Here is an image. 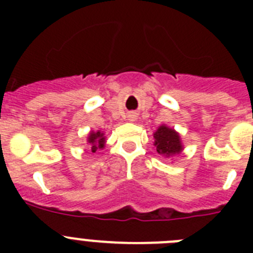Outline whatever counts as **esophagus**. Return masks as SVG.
Here are the masks:
<instances>
[{"instance_id":"34e87169","label":"esophagus","mask_w":253,"mask_h":253,"mask_svg":"<svg viewBox=\"0 0 253 253\" xmlns=\"http://www.w3.org/2000/svg\"><path fill=\"white\" fill-rule=\"evenodd\" d=\"M135 119H137V115H135V114H129V115H128L129 122H134Z\"/></svg>"}]
</instances>
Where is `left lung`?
Listing matches in <instances>:
<instances>
[{
  "mask_svg": "<svg viewBox=\"0 0 253 253\" xmlns=\"http://www.w3.org/2000/svg\"><path fill=\"white\" fill-rule=\"evenodd\" d=\"M153 138L156 151L162 157H172L182 151V143H181L178 133L166 125H161L160 128L154 131Z\"/></svg>",
  "mask_w": 253,
  "mask_h": 253,
  "instance_id": "obj_1",
  "label": "left lung"
}]
</instances>
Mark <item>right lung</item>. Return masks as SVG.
<instances>
[{
    "label": "right lung",
    "instance_id": "obj_1",
    "mask_svg": "<svg viewBox=\"0 0 253 253\" xmlns=\"http://www.w3.org/2000/svg\"><path fill=\"white\" fill-rule=\"evenodd\" d=\"M87 142L90 143L91 146V151L95 153L97 149H101L104 148L105 146V137H104V133H101V131H91L90 134H88V138H87Z\"/></svg>",
    "mask_w": 253,
    "mask_h": 253
}]
</instances>
